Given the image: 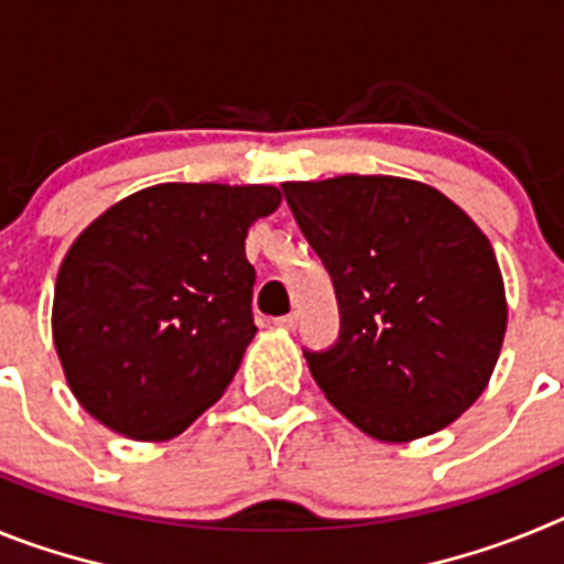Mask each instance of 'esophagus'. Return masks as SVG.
Returning a JSON list of instances; mask_svg holds the SVG:
<instances>
[{"label":"esophagus","instance_id":"34e87169","mask_svg":"<svg viewBox=\"0 0 564 564\" xmlns=\"http://www.w3.org/2000/svg\"><path fill=\"white\" fill-rule=\"evenodd\" d=\"M296 322H299L296 313H288V316H279L273 325L282 327V330H296Z\"/></svg>","mask_w":564,"mask_h":564}]
</instances>
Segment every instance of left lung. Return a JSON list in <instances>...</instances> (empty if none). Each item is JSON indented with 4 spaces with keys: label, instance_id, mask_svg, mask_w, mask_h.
I'll use <instances>...</instances> for the list:
<instances>
[{
    "label": "left lung",
    "instance_id": "1",
    "mask_svg": "<svg viewBox=\"0 0 564 564\" xmlns=\"http://www.w3.org/2000/svg\"><path fill=\"white\" fill-rule=\"evenodd\" d=\"M282 192L341 313L338 341L305 350L327 401L383 443L457 421L486 390L508 322L486 234L437 188L390 174Z\"/></svg>",
    "mask_w": 564,
    "mask_h": 564
}]
</instances>
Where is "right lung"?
<instances>
[{
	"mask_svg": "<svg viewBox=\"0 0 564 564\" xmlns=\"http://www.w3.org/2000/svg\"><path fill=\"white\" fill-rule=\"evenodd\" d=\"M273 186L161 183L129 194L69 246L53 341L89 415L134 441H169L220 401L251 344L248 228Z\"/></svg>",
	"mask_w": 564,
	"mask_h": 564,
	"instance_id": "1",
	"label": "right lung"
}]
</instances>
